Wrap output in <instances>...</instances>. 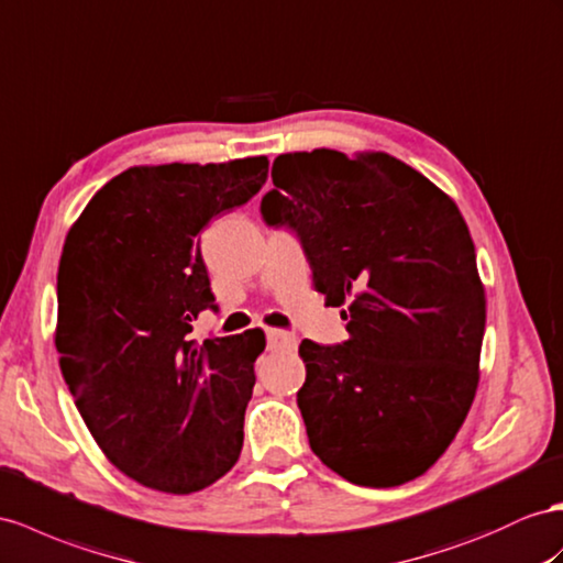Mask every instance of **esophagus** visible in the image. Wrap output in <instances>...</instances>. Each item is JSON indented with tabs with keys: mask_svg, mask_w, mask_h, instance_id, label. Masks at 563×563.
<instances>
[{
	"mask_svg": "<svg viewBox=\"0 0 563 563\" xmlns=\"http://www.w3.org/2000/svg\"><path fill=\"white\" fill-rule=\"evenodd\" d=\"M266 338H268L271 350H295L297 347V338L292 333H287V330H280V328H271Z\"/></svg>",
	"mask_w": 563,
	"mask_h": 563,
	"instance_id": "esophagus-1",
	"label": "esophagus"
}]
</instances>
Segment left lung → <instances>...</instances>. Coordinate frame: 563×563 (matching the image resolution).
<instances>
[{
  "label": "left lung",
  "instance_id": "1",
  "mask_svg": "<svg viewBox=\"0 0 563 563\" xmlns=\"http://www.w3.org/2000/svg\"><path fill=\"white\" fill-rule=\"evenodd\" d=\"M262 199L297 233L350 340H305L297 405L313 454L344 481L395 487L444 454L473 405L485 290L464 216L383 152L280 154Z\"/></svg>",
  "mask_w": 563,
  "mask_h": 563
}]
</instances>
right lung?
Wrapping results in <instances>:
<instances>
[{"label":"right lung","mask_w":563,"mask_h":563,"mask_svg":"<svg viewBox=\"0 0 563 563\" xmlns=\"http://www.w3.org/2000/svg\"><path fill=\"white\" fill-rule=\"evenodd\" d=\"M266 178V156L133 166L66 235L54 335L64 380L107 459L144 487L190 495L240 456L266 338L190 335L216 311L199 233Z\"/></svg>","instance_id":"right-lung-1"}]
</instances>
